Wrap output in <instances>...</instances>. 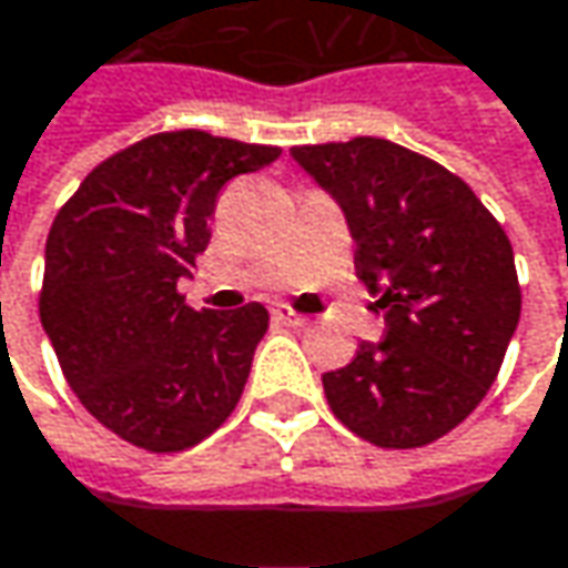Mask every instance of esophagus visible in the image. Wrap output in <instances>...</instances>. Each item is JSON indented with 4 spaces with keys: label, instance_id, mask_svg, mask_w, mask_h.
I'll list each match as a JSON object with an SVG mask.
<instances>
[{
    "label": "esophagus",
    "instance_id": "esophagus-1",
    "mask_svg": "<svg viewBox=\"0 0 568 568\" xmlns=\"http://www.w3.org/2000/svg\"><path fill=\"white\" fill-rule=\"evenodd\" d=\"M273 318H276L280 325H288V328H302V325H308V318H305V315H298V312H292L288 305H276V308H273Z\"/></svg>",
    "mask_w": 568,
    "mask_h": 568
}]
</instances>
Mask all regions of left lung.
Returning <instances> with one entry per match:
<instances>
[{
    "mask_svg": "<svg viewBox=\"0 0 568 568\" xmlns=\"http://www.w3.org/2000/svg\"><path fill=\"white\" fill-rule=\"evenodd\" d=\"M344 207L357 280L387 312L322 377L337 419L377 448H423L485 399L520 322L514 246L481 197L445 165L377 135L292 145Z\"/></svg>",
    "mask_w": 568,
    "mask_h": 568,
    "instance_id": "obj_1",
    "label": "left lung"
}]
</instances>
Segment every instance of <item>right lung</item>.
<instances>
[{
    "label": "right lung",
    "instance_id": "add662e5",
    "mask_svg": "<svg viewBox=\"0 0 568 568\" xmlns=\"http://www.w3.org/2000/svg\"><path fill=\"white\" fill-rule=\"evenodd\" d=\"M280 152L204 130L152 132L103 159L51 224L41 325L87 413L135 448H191L240 403L270 312H194L179 280L207 250L221 187Z\"/></svg>",
    "mask_w": 568,
    "mask_h": 568
}]
</instances>
